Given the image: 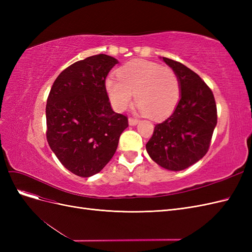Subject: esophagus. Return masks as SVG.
<instances>
[{
    "instance_id": "obj_1",
    "label": "esophagus",
    "mask_w": 252,
    "mask_h": 252,
    "mask_svg": "<svg viewBox=\"0 0 252 252\" xmlns=\"http://www.w3.org/2000/svg\"><path fill=\"white\" fill-rule=\"evenodd\" d=\"M129 125H136V124H138L139 123V119H136V118H132V117H130V118H129Z\"/></svg>"
}]
</instances>
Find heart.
Masks as SVG:
<instances>
[{"label": "heart", "mask_w": 252, "mask_h": 252, "mask_svg": "<svg viewBox=\"0 0 252 252\" xmlns=\"http://www.w3.org/2000/svg\"><path fill=\"white\" fill-rule=\"evenodd\" d=\"M118 79L107 78L105 90L112 107L122 111L132 102L151 119H164L173 111L181 95L177 73L169 66L133 60L119 68Z\"/></svg>", "instance_id": "b5f03b06"}]
</instances>
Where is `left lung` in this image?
<instances>
[{
	"label": "left lung",
	"instance_id": "1",
	"mask_svg": "<svg viewBox=\"0 0 252 252\" xmlns=\"http://www.w3.org/2000/svg\"><path fill=\"white\" fill-rule=\"evenodd\" d=\"M163 61L178 75L181 98L171 116L156 125L146 150L159 166L179 171L207 154L218 111L211 89L199 75L177 61Z\"/></svg>",
	"mask_w": 252,
	"mask_h": 252
}]
</instances>
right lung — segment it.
<instances>
[{
    "instance_id": "right-lung-1",
    "label": "right lung",
    "mask_w": 252,
    "mask_h": 252,
    "mask_svg": "<svg viewBox=\"0 0 252 252\" xmlns=\"http://www.w3.org/2000/svg\"><path fill=\"white\" fill-rule=\"evenodd\" d=\"M118 60L95 55L59 74L46 104V138L62 165L79 177L100 172L116 152L128 118L116 113L105 80Z\"/></svg>"
}]
</instances>
